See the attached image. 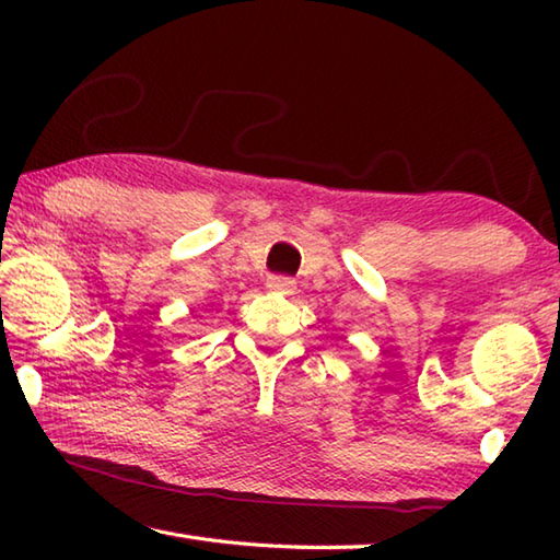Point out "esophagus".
<instances>
[{"label": "esophagus", "instance_id": "obj_1", "mask_svg": "<svg viewBox=\"0 0 560 560\" xmlns=\"http://www.w3.org/2000/svg\"><path fill=\"white\" fill-rule=\"evenodd\" d=\"M267 289L269 291H279V293H293L296 291V281L289 279V277H269L267 279Z\"/></svg>", "mask_w": 560, "mask_h": 560}]
</instances>
